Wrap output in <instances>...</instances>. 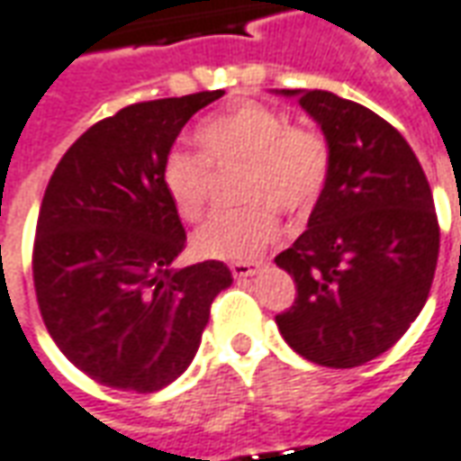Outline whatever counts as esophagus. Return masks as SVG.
Returning <instances> with one entry per match:
<instances>
[{
  "label": "esophagus",
  "instance_id": "1",
  "mask_svg": "<svg viewBox=\"0 0 461 461\" xmlns=\"http://www.w3.org/2000/svg\"><path fill=\"white\" fill-rule=\"evenodd\" d=\"M257 272H259L257 265H247V262H234V265H231V275H234L237 280H247V277H252Z\"/></svg>",
  "mask_w": 461,
  "mask_h": 461
}]
</instances>
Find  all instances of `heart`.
<instances>
[{"instance_id":"heart-1","label":"heart","mask_w":461,"mask_h":461,"mask_svg":"<svg viewBox=\"0 0 461 461\" xmlns=\"http://www.w3.org/2000/svg\"><path fill=\"white\" fill-rule=\"evenodd\" d=\"M202 153L174 149L161 166V181L186 221L204 217L212 166L244 164L242 199L247 209L217 214L196 231V252L224 262H249L280 237L270 204L300 214L318 202L330 174V146L318 131L290 125L283 113L262 103H242L196 128ZM268 204L265 205L264 202Z\"/></svg>"}]
</instances>
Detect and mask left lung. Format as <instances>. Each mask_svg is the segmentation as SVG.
Segmentation results:
<instances>
[{
  "label": "left lung",
  "mask_w": 461,
  "mask_h": 461,
  "mask_svg": "<svg viewBox=\"0 0 461 461\" xmlns=\"http://www.w3.org/2000/svg\"><path fill=\"white\" fill-rule=\"evenodd\" d=\"M321 125L330 174L308 230L275 257L295 280L275 321L287 346L328 368L386 353L427 303L439 221L411 146L381 115L328 90H280Z\"/></svg>",
  "instance_id": "obj_1"
}]
</instances>
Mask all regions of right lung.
<instances>
[{"instance_id":"obj_1","label":"right lung","mask_w":461,"mask_h":461,"mask_svg":"<svg viewBox=\"0 0 461 461\" xmlns=\"http://www.w3.org/2000/svg\"><path fill=\"white\" fill-rule=\"evenodd\" d=\"M221 90L136 103L87 128L59 158L34 237L47 333L98 384L151 393L189 368L224 262L174 267L186 231L161 181L181 128Z\"/></svg>"}]
</instances>
